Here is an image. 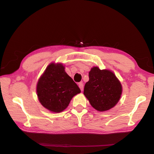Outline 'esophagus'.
<instances>
[{"instance_id": "obj_1", "label": "esophagus", "mask_w": 154, "mask_h": 154, "mask_svg": "<svg viewBox=\"0 0 154 154\" xmlns=\"http://www.w3.org/2000/svg\"><path fill=\"white\" fill-rule=\"evenodd\" d=\"M78 86H79V87H80V90H81L82 91H83V83L82 82H80V83H79V84H78Z\"/></svg>"}]
</instances>
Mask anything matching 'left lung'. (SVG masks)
I'll return each instance as SVG.
<instances>
[{"mask_svg": "<svg viewBox=\"0 0 154 154\" xmlns=\"http://www.w3.org/2000/svg\"><path fill=\"white\" fill-rule=\"evenodd\" d=\"M88 76L89 80L85 83L83 94L93 108L103 112L118 103L122 93V86L112 72L94 67Z\"/></svg>", "mask_w": 154, "mask_h": 154, "instance_id": "8db88e82", "label": "left lung"}]
</instances>
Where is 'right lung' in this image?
Here are the masks:
<instances>
[{
	"mask_svg": "<svg viewBox=\"0 0 154 154\" xmlns=\"http://www.w3.org/2000/svg\"><path fill=\"white\" fill-rule=\"evenodd\" d=\"M81 91L65 71L62 63H50L38 80L36 92L45 109L58 113L68 106L71 99Z\"/></svg>",
	"mask_w": 154,
	"mask_h": 154,
	"instance_id": "right-lung-1",
	"label": "right lung"
}]
</instances>
